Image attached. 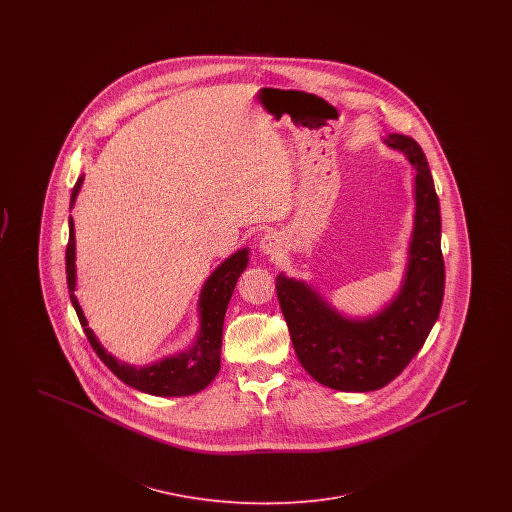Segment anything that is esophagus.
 Segmentation results:
<instances>
[{
    "label": "esophagus",
    "instance_id": "1",
    "mask_svg": "<svg viewBox=\"0 0 512 512\" xmlns=\"http://www.w3.org/2000/svg\"><path fill=\"white\" fill-rule=\"evenodd\" d=\"M259 251H261L263 255H268V257H276V255L282 251V244H280L278 234H276V232L263 234L261 240H259Z\"/></svg>",
    "mask_w": 512,
    "mask_h": 512
}]
</instances>
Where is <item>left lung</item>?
<instances>
[{
	"label": "left lung",
	"mask_w": 512,
	"mask_h": 512,
	"mask_svg": "<svg viewBox=\"0 0 512 512\" xmlns=\"http://www.w3.org/2000/svg\"><path fill=\"white\" fill-rule=\"evenodd\" d=\"M411 161L414 228L405 280L390 305L374 317H341L305 282L276 276V293L295 355L318 384L340 391L388 386L413 361L436 324L445 288L441 215L432 172L422 147L403 134L384 140Z\"/></svg>",
	"instance_id": "8db88e82"
}]
</instances>
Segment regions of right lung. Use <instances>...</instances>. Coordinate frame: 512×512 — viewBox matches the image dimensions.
<instances>
[{"label":"right lung","mask_w":512,"mask_h":512,"mask_svg":"<svg viewBox=\"0 0 512 512\" xmlns=\"http://www.w3.org/2000/svg\"><path fill=\"white\" fill-rule=\"evenodd\" d=\"M84 176H80L74 184L71 194V207L80 192ZM249 261V249H240L232 257H228L205 282L201 295H199V334L194 345L182 353H176L163 361H157L149 366L126 365L117 361L111 353H107L94 332L88 328L86 317L76 301L74 288H76V268H74V222L69 217V244H67V286L71 293L74 311L84 328V334L98 353L99 359L105 366L122 380L126 386L134 390L144 391L149 395L161 397H182L192 395L197 391L205 390L220 370V345H222V324L228 301L234 293L236 282L244 272Z\"/></svg>","instance_id":"right-lung-1"}]
</instances>
